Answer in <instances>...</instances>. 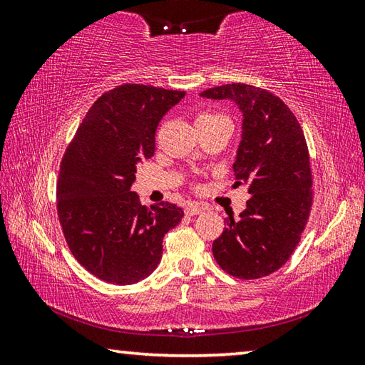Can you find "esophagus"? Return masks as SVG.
<instances>
[{"mask_svg":"<svg viewBox=\"0 0 365 365\" xmlns=\"http://www.w3.org/2000/svg\"><path fill=\"white\" fill-rule=\"evenodd\" d=\"M205 209H206L205 206L196 205V202H191V205L185 207V214H187V215H197V214H201L202 211H205Z\"/></svg>","mask_w":365,"mask_h":365,"instance_id":"1","label":"esophagus"}]
</instances>
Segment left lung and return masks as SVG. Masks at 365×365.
Returning <instances> with one entry per match:
<instances>
[{
	"label": "left lung",
	"instance_id": "left-lung-1",
	"mask_svg": "<svg viewBox=\"0 0 365 365\" xmlns=\"http://www.w3.org/2000/svg\"><path fill=\"white\" fill-rule=\"evenodd\" d=\"M201 96L230 100L242 110L233 187L246 185L251 195L240 219H225L212 255L227 274L261 279L293 255L311 212L312 174L304 133L287 104L267 90L228 83Z\"/></svg>",
	"mask_w": 365,
	"mask_h": 365
}]
</instances>
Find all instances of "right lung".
<instances>
[{
    "instance_id": "1",
    "label": "right lung",
    "mask_w": 365,
    "mask_h": 365,
    "mask_svg": "<svg viewBox=\"0 0 365 365\" xmlns=\"http://www.w3.org/2000/svg\"><path fill=\"white\" fill-rule=\"evenodd\" d=\"M185 91L125 83L98 98L61 163L58 215L73 257L113 285L146 279L163 238L183 217L168 201L141 206L132 191L137 164L150 159L159 122Z\"/></svg>"
}]
</instances>
